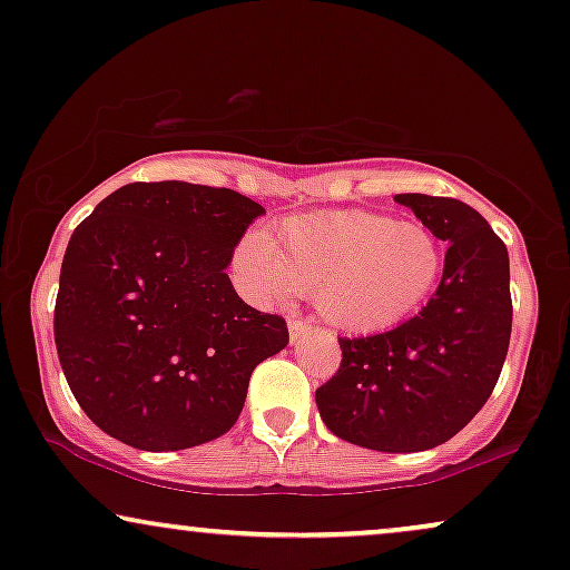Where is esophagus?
<instances>
[{"instance_id":"obj_1","label":"esophagus","mask_w":570,"mask_h":570,"mask_svg":"<svg viewBox=\"0 0 570 570\" xmlns=\"http://www.w3.org/2000/svg\"><path fill=\"white\" fill-rule=\"evenodd\" d=\"M287 330H291V340L295 343V340H301L308 330H312V322L301 320V316H293V320L287 322Z\"/></svg>"}]
</instances>
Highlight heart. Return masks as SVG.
Here are the masks:
<instances>
[{"label":"heart","mask_w":570,"mask_h":570,"mask_svg":"<svg viewBox=\"0 0 570 570\" xmlns=\"http://www.w3.org/2000/svg\"><path fill=\"white\" fill-rule=\"evenodd\" d=\"M442 246L416 219L345 209L303 214L279 225L277 243L248 235L235 254L243 283L258 301L316 295L332 327H393L430 298L442 275Z\"/></svg>","instance_id":"obj_1"}]
</instances>
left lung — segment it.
Instances as JSON below:
<instances>
[{
  "instance_id": "obj_1",
  "label": "left lung",
  "mask_w": 570,
  "mask_h": 570,
  "mask_svg": "<svg viewBox=\"0 0 570 570\" xmlns=\"http://www.w3.org/2000/svg\"><path fill=\"white\" fill-rule=\"evenodd\" d=\"M395 202L448 243L438 293L395 330L337 337L343 361L316 405L340 440L419 453L455 438L490 401L511 343V269L505 243L469 204L424 194Z\"/></svg>"
}]
</instances>
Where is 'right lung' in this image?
Segmentation results:
<instances>
[{
  "label": "right lung",
  "mask_w": 570,
  "mask_h": 570,
  "mask_svg": "<svg viewBox=\"0 0 570 570\" xmlns=\"http://www.w3.org/2000/svg\"><path fill=\"white\" fill-rule=\"evenodd\" d=\"M262 214L230 188L130 183L76 227L55 343L78 405L109 438L161 453L238 421L254 368L287 345L283 316L250 308L225 272Z\"/></svg>",
  "instance_id": "right-lung-1"
}]
</instances>
